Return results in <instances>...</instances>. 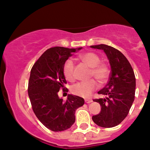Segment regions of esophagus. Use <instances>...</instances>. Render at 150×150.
Instances as JSON below:
<instances>
[{"label":"esophagus","instance_id":"34e87169","mask_svg":"<svg viewBox=\"0 0 150 150\" xmlns=\"http://www.w3.org/2000/svg\"><path fill=\"white\" fill-rule=\"evenodd\" d=\"M84 101H85V102H86V103L88 104V103H91V102H92L93 100H89V99H85Z\"/></svg>","mask_w":150,"mask_h":150}]
</instances>
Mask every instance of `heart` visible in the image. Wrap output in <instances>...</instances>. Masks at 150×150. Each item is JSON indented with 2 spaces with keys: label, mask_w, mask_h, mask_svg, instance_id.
I'll return each instance as SVG.
<instances>
[{
  "label": "heart",
  "mask_w": 150,
  "mask_h": 150,
  "mask_svg": "<svg viewBox=\"0 0 150 150\" xmlns=\"http://www.w3.org/2000/svg\"><path fill=\"white\" fill-rule=\"evenodd\" d=\"M79 58L87 66L91 68L90 75L93 77L100 84L107 82L110 75V69L107 64L100 63L101 59L96 53L87 52L79 55ZM64 76L68 80H75V64L71 59L65 62L63 66ZM98 84L94 79L87 81H81L75 84L72 87V92L75 96L82 98L90 97L92 93L98 88Z\"/></svg>",
  "instance_id": "b5f03b06"
}]
</instances>
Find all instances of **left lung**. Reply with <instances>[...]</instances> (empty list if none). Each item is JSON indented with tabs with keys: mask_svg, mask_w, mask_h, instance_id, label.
<instances>
[{
	"mask_svg": "<svg viewBox=\"0 0 150 150\" xmlns=\"http://www.w3.org/2000/svg\"><path fill=\"white\" fill-rule=\"evenodd\" d=\"M91 48L103 50L111 66L109 81L98 93L106 98L93 100L101 106V111L93 115L92 120L102 127H113L125 118L133 104L135 75L127 59L118 50L105 44L91 45Z\"/></svg>",
	"mask_w": 150,
	"mask_h": 150,
	"instance_id": "obj_1",
	"label": "left lung"
}]
</instances>
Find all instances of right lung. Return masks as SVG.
<instances>
[{
  "instance_id": "obj_1",
  "label": "right lung",
  "mask_w": 150,
  "mask_h": 150,
  "mask_svg": "<svg viewBox=\"0 0 150 150\" xmlns=\"http://www.w3.org/2000/svg\"><path fill=\"white\" fill-rule=\"evenodd\" d=\"M82 48L53 47L45 51L30 71L28 96L33 110L45 127L53 132H62L71 127L75 121V112L84 104L82 98L69 94L66 101L59 98L58 92L66 80L63 72L65 62L72 53Z\"/></svg>"
}]
</instances>
